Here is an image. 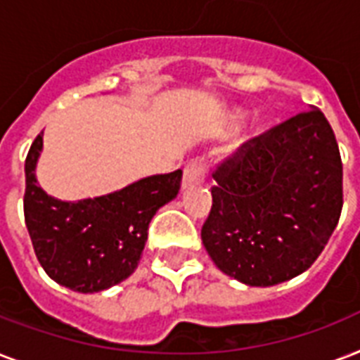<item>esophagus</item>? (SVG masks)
Masks as SVG:
<instances>
[{
	"label": "esophagus",
	"instance_id": "obj_1",
	"mask_svg": "<svg viewBox=\"0 0 360 360\" xmlns=\"http://www.w3.org/2000/svg\"><path fill=\"white\" fill-rule=\"evenodd\" d=\"M205 175H207V168L203 164L202 158H196L192 160L188 166L185 168V174H183V188H188V186L194 185H202L205 181Z\"/></svg>",
	"mask_w": 360,
	"mask_h": 360
}]
</instances>
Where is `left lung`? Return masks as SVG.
<instances>
[{
	"instance_id": "8db88e82",
	"label": "left lung",
	"mask_w": 360,
	"mask_h": 360,
	"mask_svg": "<svg viewBox=\"0 0 360 360\" xmlns=\"http://www.w3.org/2000/svg\"><path fill=\"white\" fill-rule=\"evenodd\" d=\"M213 177L203 246L222 273L246 285L304 273L340 219V151L318 108L243 143Z\"/></svg>"
}]
</instances>
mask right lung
Wrapping results in <instances>:
<instances>
[{"label": "right lung", "instance_id": "right-lung-1", "mask_svg": "<svg viewBox=\"0 0 360 360\" xmlns=\"http://www.w3.org/2000/svg\"><path fill=\"white\" fill-rule=\"evenodd\" d=\"M42 132L25 158L24 214L37 259L58 284L80 293L108 290L138 267L147 228L172 202L183 172L151 175L104 196L63 202L37 183Z\"/></svg>", "mask_w": 360, "mask_h": 360}]
</instances>
